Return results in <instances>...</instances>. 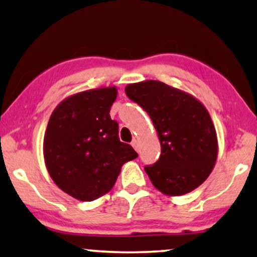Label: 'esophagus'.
Listing matches in <instances>:
<instances>
[{"label":"esophagus","mask_w":257,"mask_h":257,"mask_svg":"<svg viewBox=\"0 0 257 257\" xmlns=\"http://www.w3.org/2000/svg\"><path fill=\"white\" fill-rule=\"evenodd\" d=\"M132 146H133V148H134L136 152H139V141L136 139H134L132 141Z\"/></svg>","instance_id":"obj_1"}]
</instances>
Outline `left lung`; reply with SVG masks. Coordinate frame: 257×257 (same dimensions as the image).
Masks as SVG:
<instances>
[{"label":"left lung","instance_id":"8db88e82","mask_svg":"<svg viewBox=\"0 0 257 257\" xmlns=\"http://www.w3.org/2000/svg\"><path fill=\"white\" fill-rule=\"evenodd\" d=\"M125 94L148 112L159 135L161 155L145 167L154 187L179 196L202 184L217 157L216 132L204 105L160 81L129 84Z\"/></svg>","mask_w":257,"mask_h":257}]
</instances>
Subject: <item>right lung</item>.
I'll return each mask as SVG.
<instances>
[{"label":"right lung","mask_w":257,"mask_h":257,"mask_svg":"<svg viewBox=\"0 0 257 257\" xmlns=\"http://www.w3.org/2000/svg\"><path fill=\"white\" fill-rule=\"evenodd\" d=\"M115 87L82 91L55 108L43 140V155L57 187L77 200L93 201L108 193L122 166L138 157L118 139V123L109 111Z\"/></svg>","instance_id":"obj_1"}]
</instances>
